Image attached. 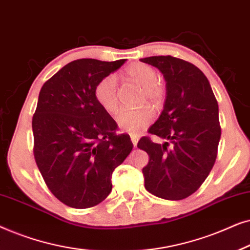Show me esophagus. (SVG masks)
I'll list each match as a JSON object with an SVG mask.
<instances>
[{
	"label": "esophagus",
	"instance_id": "1",
	"mask_svg": "<svg viewBox=\"0 0 250 250\" xmlns=\"http://www.w3.org/2000/svg\"><path fill=\"white\" fill-rule=\"evenodd\" d=\"M131 140H132V143L133 146H134V148L136 146H138V141H139V136L135 135V134H132L131 135Z\"/></svg>",
	"mask_w": 250,
	"mask_h": 250
}]
</instances>
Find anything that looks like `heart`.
Masks as SVG:
<instances>
[{"mask_svg":"<svg viewBox=\"0 0 250 250\" xmlns=\"http://www.w3.org/2000/svg\"><path fill=\"white\" fill-rule=\"evenodd\" d=\"M125 78L143 88V95L151 101H158L164 94V88L158 82V73L146 63H133L126 68ZM95 100L105 112L115 115L119 109L118 85L114 75H108L99 82L94 88ZM153 118L151 109H126L117 116L118 127L124 132L138 133L146 128Z\"/></svg>","mask_w":250,"mask_h":250,"instance_id":"obj_1","label":"heart"}]
</instances>
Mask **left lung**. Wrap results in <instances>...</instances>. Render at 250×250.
I'll list each match as a JSON object with an SVG mask.
<instances>
[{"label": "left lung", "instance_id": "left-lung-1", "mask_svg": "<svg viewBox=\"0 0 250 250\" xmlns=\"http://www.w3.org/2000/svg\"><path fill=\"white\" fill-rule=\"evenodd\" d=\"M140 60L158 68L166 82L164 109L148 129L166 142L145 136L138 143L149 155L142 169L145 187L163 199L182 200L199 189L216 160L221 139L216 98L203 71L188 61L172 56Z\"/></svg>", "mask_w": 250, "mask_h": 250}]
</instances>
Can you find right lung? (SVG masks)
Returning a JSON list of instances; mask_svg holds the SVG:
<instances>
[{
	"label": "right lung",
	"mask_w": 250,
	"mask_h": 250,
	"mask_svg": "<svg viewBox=\"0 0 250 250\" xmlns=\"http://www.w3.org/2000/svg\"><path fill=\"white\" fill-rule=\"evenodd\" d=\"M125 59L71 61L41 88L33 116L34 157L54 197L83 209L111 192V175L133 149L127 134L98 104L94 88Z\"/></svg>",
	"instance_id": "add662e5"
}]
</instances>
